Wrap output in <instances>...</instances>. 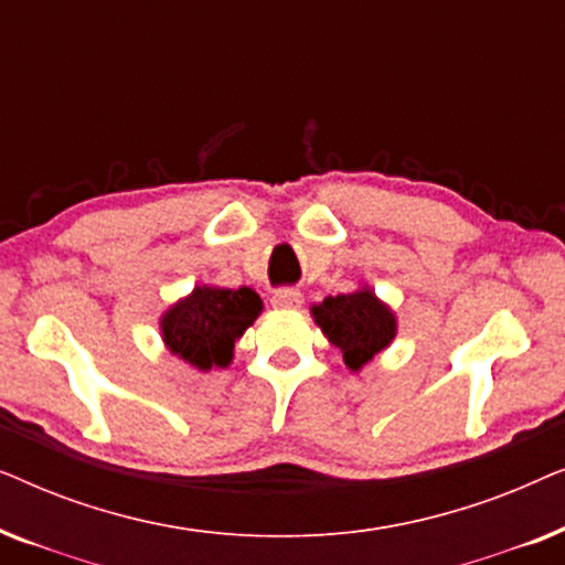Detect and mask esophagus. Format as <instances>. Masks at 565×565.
<instances>
[{
  "instance_id": "obj_1",
  "label": "esophagus",
  "mask_w": 565,
  "mask_h": 565,
  "mask_svg": "<svg viewBox=\"0 0 565 565\" xmlns=\"http://www.w3.org/2000/svg\"><path fill=\"white\" fill-rule=\"evenodd\" d=\"M300 303H303V296L292 288L275 290V296H273V306L280 308V311H296V308H300Z\"/></svg>"
}]
</instances>
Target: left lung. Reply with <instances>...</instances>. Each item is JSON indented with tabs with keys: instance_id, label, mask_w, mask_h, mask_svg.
<instances>
[{
	"instance_id": "1",
	"label": "left lung",
	"mask_w": 565,
	"mask_h": 565,
	"mask_svg": "<svg viewBox=\"0 0 565 565\" xmlns=\"http://www.w3.org/2000/svg\"><path fill=\"white\" fill-rule=\"evenodd\" d=\"M311 316L323 337L342 352L344 365L352 373L391 347L398 331L396 313L367 285L342 296L323 298L321 303L311 306Z\"/></svg>"
}]
</instances>
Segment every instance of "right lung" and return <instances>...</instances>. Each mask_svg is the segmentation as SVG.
<instances>
[{
    "label": "right lung",
    "mask_w": 565,
    "mask_h": 565,
    "mask_svg": "<svg viewBox=\"0 0 565 565\" xmlns=\"http://www.w3.org/2000/svg\"><path fill=\"white\" fill-rule=\"evenodd\" d=\"M262 308V298L252 288L231 290L218 285H195L190 296L180 298L161 313V342L174 358L200 373L228 367L236 342L257 321Z\"/></svg>",
    "instance_id": "add662e5"
}]
</instances>
